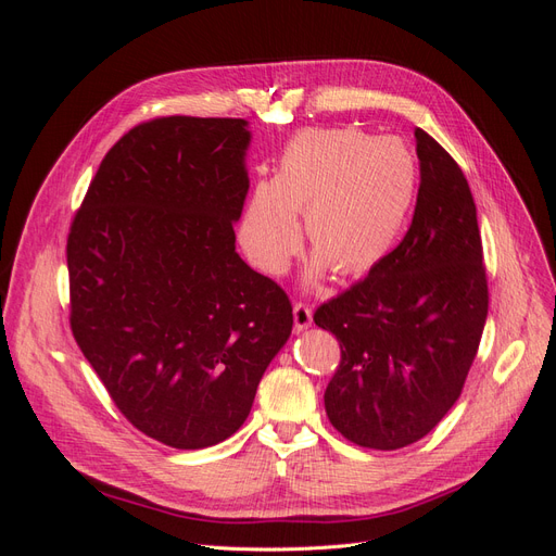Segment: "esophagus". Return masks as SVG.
<instances>
[{"label": "esophagus", "mask_w": 556, "mask_h": 556, "mask_svg": "<svg viewBox=\"0 0 556 556\" xmlns=\"http://www.w3.org/2000/svg\"><path fill=\"white\" fill-rule=\"evenodd\" d=\"M292 315H294V331H304L313 325V313L306 304H294Z\"/></svg>", "instance_id": "34e87169"}]
</instances>
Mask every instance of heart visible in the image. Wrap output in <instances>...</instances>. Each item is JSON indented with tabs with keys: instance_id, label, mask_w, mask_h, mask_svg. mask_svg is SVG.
Returning <instances> with one entry per match:
<instances>
[{
	"instance_id": "heart-1",
	"label": "heart",
	"mask_w": 556,
	"mask_h": 556,
	"mask_svg": "<svg viewBox=\"0 0 556 556\" xmlns=\"http://www.w3.org/2000/svg\"><path fill=\"white\" fill-rule=\"evenodd\" d=\"M417 190V162L394 137L359 129L304 131L290 141L274 180L260 182L241 217L239 241L250 264L280 276L306 237L311 276L329 266L343 278L376 268L396 245Z\"/></svg>"
}]
</instances>
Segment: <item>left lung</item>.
Here are the masks:
<instances>
[{
  "mask_svg": "<svg viewBox=\"0 0 556 556\" xmlns=\"http://www.w3.org/2000/svg\"><path fill=\"white\" fill-rule=\"evenodd\" d=\"M415 141L419 190L406 237L313 315L341 345L325 392L329 422L371 450L406 447L441 422L462 394L490 306L466 176L425 129Z\"/></svg>",
  "mask_w": 556,
  "mask_h": 556,
  "instance_id": "left-lung-1",
  "label": "left lung"
}]
</instances>
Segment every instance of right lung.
Instances as JSON below:
<instances>
[{
    "mask_svg": "<svg viewBox=\"0 0 556 556\" xmlns=\"http://www.w3.org/2000/svg\"><path fill=\"white\" fill-rule=\"evenodd\" d=\"M248 121L172 115L129 129L76 213L72 331L129 422L176 450L237 433L292 304L239 257Z\"/></svg>",
    "mask_w": 556,
    "mask_h": 556,
    "instance_id": "right-lung-1",
    "label": "right lung"
}]
</instances>
